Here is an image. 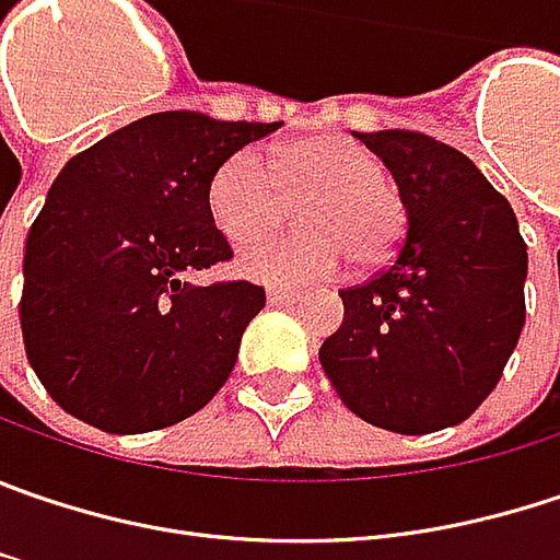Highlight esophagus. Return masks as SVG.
Returning <instances> with one entry per match:
<instances>
[{"instance_id": "34e87169", "label": "esophagus", "mask_w": 560, "mask_h": 560, "mask_svg": "<svg viewBox=\"0 0 560 560\" xmlns=\"http://www.w3.org/2000/svg\"><path fill=\"white\" fill-rule=\"evenodd\" d=\"M266 298H269V304H272V307H281V304H294L301 294H298V291H288V288H269V294H266Z\"/></svg>"}]
</instances>
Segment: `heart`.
<instances>
[{
	"mask_svg": "<svg viewBox=\"0 0 560 560\" xmlns=\"http://www.w3.org/2000/svg\"><path fill=\"white\" fill-rule=\"evenodd\" d=\"M281 198L305 200L302 223L312 231L241 249L237 266L247 279L269 284L336 279L351 256L358 266H383L406 237L409 212L399 189L383 177L377 154L342 132L276 145L266 154V167L253 151H234L206 186L214 231L231 244L271 226Z\"/></svg>",
	"mask_w": 560,
	"mask_h": 560,
	"instance_id": "b5f03b06",
	"label": "heart"
}]
</instances>
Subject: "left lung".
I'll use <instances>...</instances> for the list:
<instances>
[{"instance_id":"1","label":"left lung","mask_w":560,"mask_h":560,"mask_svg":"<svg viewBox=\"0 0 560 560\" xmlns=\"http://www.w3.org/2000/svg\"><path fill=\"white\" fill-rule=\"evenodd\" d=\"M354 139L389 167L409 231L383 272L339 291L346 319L319 364L368 424L431 434L498 386L526 323L529 256L510 202L463 151L409 129Z\"/></svg>"}]
</instances>
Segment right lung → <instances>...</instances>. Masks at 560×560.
<instances>
[{"label":"right lung","mask_w":560,"mask_h":560,"mask_svg":"<svg viewBox=\"0 0 560 560\" xmlns=\"http://www.w3.org/2000/svg\"><path fill=\"white\" fill-rule=\"evenodd\" d=\"M279 126L151 114L59 171L27 234L21 291L24 351L56 406L107 434H142L212 402L266 291L189 281L231 259L206 186Z\"/></svg>","instance_id":"right-lung-1"}]
</instances>
